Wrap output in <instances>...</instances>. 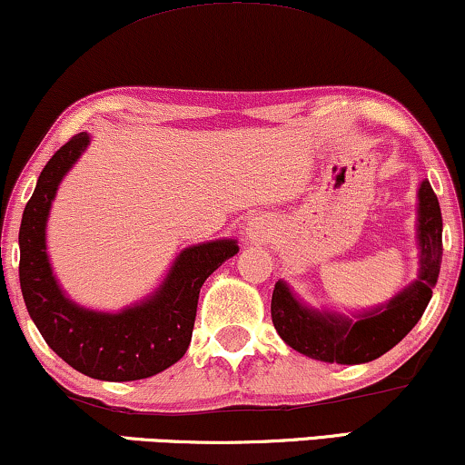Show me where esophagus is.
Returning a JSON list of instances; mask_svg holds the SVG:
<instances>
[{
	"instance_id": "obj_1",
	"label": "esophagus",
	"mask_w": 465,
	"mask_h": 465,
	"mask_svg": "<svg viewBox=\"0 0 465 465\" xmlns=\"http://www.w3.org/2000/svg\"><path fill=\"white\" fill-rule=\"evenodd\" d=\"M269 234H272V226H269V223H267L265 220H261V217H256V220H252V222L248 223V237H250V242L262 243V242H267Z\"/></svg>"
}]
</instances>
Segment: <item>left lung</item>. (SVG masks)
Wrapping results in <instances>:
<instances>
[{
  "instance_id": "8db88e82",
  "label": "left lung",
  "mask_w": 465,
  "mask_h": 465,
  "mask_svg": "<svg viewBox=\"0 0 465 465\" xmlns=\"http://www.w3.org/2000/svg\"><path fill=\"white\" fill-rule=\"evenodd\" d=\"M418 280L383 306L353 319L336 312H321L303 306L286 282H276L272 295V321L280 338L295 351L321 362L362 364L403 341L420 321L442 262V213L429 181L418 189Z\"/></svg>"
}]
</instances>
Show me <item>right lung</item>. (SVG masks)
I'll use <instances>...</instances> for the list:
<instances>
[{
    "mask_svg": "<svg viewBox=\"0 0 465 465\" xmlns=\"http://www.w3.org/2000/svg\"><path fill=\"white\" fill-rule=\"evenodd\" d=\"M88 144V134L73 135L40 172L19 228L21 293L45 342L74 371L103 381L144 380L185 355L200 289L239 245L220 239L185 248L153 295L120 312L90 311L68 300L49 265L45 228L57 185Z\"/></svg>",
    "mask_w": 465,
    "mask_h": 465,
    "instance_id": "right-lung-1",
    "label": "right lung"
}]
</instances>
